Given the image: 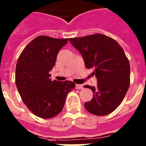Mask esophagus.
I'll return each instance as SVG.
<instances>
[{
  "instance_id": "34e87169",
  "label": "esophagus",
  "mask_w": 146,
  "mask_h": 146,
  "mask_svg": "<svg viewBox=\"0 0 146 146\" xmlns=\"http://www.w3.org/2000/svg\"><path fill=\"white\" fill-rule=\"evenodd\" d=\"M75 88H76V89H82L83 88V86H82V85H81V84H77L76 85V86H75Z\"/></svg>"
}]
</instances>
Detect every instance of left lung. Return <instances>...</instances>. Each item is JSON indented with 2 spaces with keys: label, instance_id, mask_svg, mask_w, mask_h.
Wrapping results in <instances>:
<instances>
[{
  "label": "left lung",
  "instance_id": "obj_1",
  "mask_svg": "<svg viewBox=\"0 0 146 146\" xmlns=\"http://www.w3.org/2000/svg\"><path fill=\"white\" fill-rule=\"evenodd\" d=\"M82 55L87 69L97 79V86H85L94 93L91 101L85 103L89 113L106 115L116 109L128 91L130 66L123 48L113 38L101 33L69 38Z\"/></svg>",
  "mask_w": 146,
  "mask_h": 146
}]
</instances>
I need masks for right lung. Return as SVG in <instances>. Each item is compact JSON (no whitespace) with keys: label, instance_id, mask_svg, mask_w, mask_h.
<instances>
[{"label":"right lung","instance_id":"obj_1","mask_svg":"<svg viewBox=\"0 0 146 146\" xmlns=\"http://www.w3.org/2000/svg\"><path fill=\"white\" fill-rule=\"evenodd\" d=\"M69 38L38 36L23 50L15 72L17 90L23 102L34 115L51 118L60 113L67 94L75 88L72 81L50 79L58 51Z\"/></svg>","mask_w":146,"mask_h":146}]
</instances>
